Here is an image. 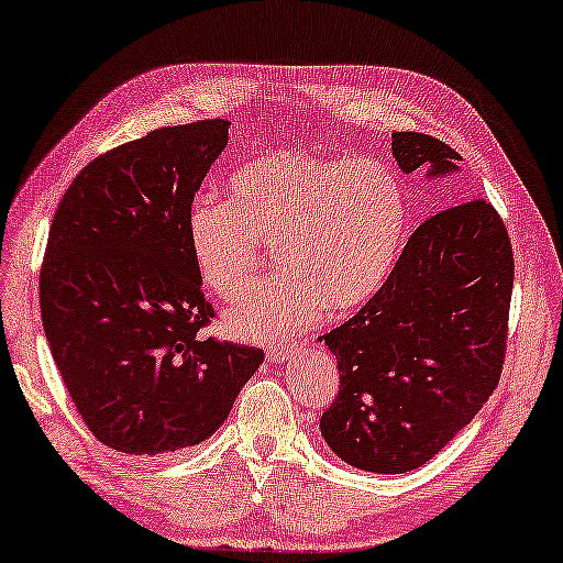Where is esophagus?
I'll return each mask as SVG.
<instances>
[{"instance_id":"34e87169","label":"esophagus","mask_w":563,"mask_h":563,"mask_svg":"<svg viewBox=\"0 0 563 563\" xmlns=\"http://www.w3.org/2000/svg\"><path fill=\"white\" fill-rule=\"evenodd\" d=\"M299 352V344H287V346H276V349H266V356L272 358V362H284V358H289L291 354Z\"/></svg>"}]
</instances>
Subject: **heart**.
Here are the masks:
<instances>
[{"mask_svg":"<svg viewBox=\"0 0 563 563\" xmlns=\"http://www.w3.org/2000/svg\"><path fill=\"white\" fill-rule=\"evenodd\" d=\"M407 187L376 156L274 150L244 164L232 199L199 195L187 244L199 279L224 301L254 287L266 252L282 276L229 314L246 342H284L324 307L352 311L382 289L407 229Z\"/></svg>","mask_w":563,"mask_h":563,"instance_id":"heart-1","label":"heart"}]
</instances>
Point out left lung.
<instances>
[{
	"label": "left lung",
	"instance_id": "8db88e82",
	"mask_svg": "<svg viewBox=\"0 0 563 563\" xmlns=\"http://www.w3.org/2000/svg\"><path fill=\"white\" fill-rule=\"evenodd\" d=\"M391 152L404 174L459 172V154L429 134L396 132ZM511 287V242L489 201L423 221L382 289L319 339L339 366V394L319 421L331 451L374 474L439 454L499 384Z\"/></svg>",
	"mask_w": 563,
	"mask_h": 563
}]
</instances>
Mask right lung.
<instances>
[{
  "label": "right lung",
  "instance_id": "1",
  "mask_svg": "<svg viewBox=\"0 0 563 563\" xmlns=\"http://www.w3.org/2000/svg\"><path fill=\"white\" fill-rule=\"evenodd\" d=\"M227 140L224 119L154 129L89 162L54 211L44 334L89 431L122 454L201 444L264 362L262 349L201 336L214 309L187 211Z\"/></svg>",
  "mask_w": 563,
  "mask_h": 563
}]
</instances>
